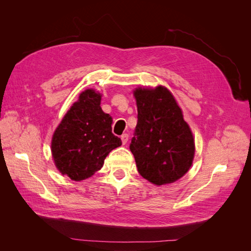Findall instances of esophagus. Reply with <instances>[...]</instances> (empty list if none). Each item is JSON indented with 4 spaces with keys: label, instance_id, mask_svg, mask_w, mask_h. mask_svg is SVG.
<instances>
[{
    "label": "esophagus",
    "instance_id": "esophagus-1",
    "mask_svg": "<svg viewBox=\"0 0 251 251\" xmlns=\"http://www.w3.org/2000/svg\"><path fill=\"white\" fill-rule=\"evenodd\" d=\"M128 140V135L127 134H123L121 135V141H123V144H126Z\"/></svg>",
    "mask_w": 251,
    "mask_h": 251
}]
</instances>
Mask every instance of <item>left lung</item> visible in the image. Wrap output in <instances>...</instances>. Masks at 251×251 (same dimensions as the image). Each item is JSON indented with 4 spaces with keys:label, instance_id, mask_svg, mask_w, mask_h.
Returning <instances> with one entry per match:
<instances>
[{
    "label": "left lung",
    "instance_id": "1",
    "mask_svg": "<svg viewBox=\"0 0 251 251\" xmlns=\"http://www.w3.org/2000/svg\"><path fill=\"white\" fill-rule=\"evenodd\" d=\"M137 126L130 150L141 176L156 185L177 181L192 166L195 141L170 91L136 89Z\"/></svg>",
    "mask_w": 251,
    "mask_h": 251
}]
</instances>
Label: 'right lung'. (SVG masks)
Instances as JSON below:
<instances>
[{"label":"right lung","mask_w":251,"mask_h":251,"mask_svg":"<svg viewBox=\"0 0 251 251\" xmlns=\"http://www.w3.org/2000/svg\"><path fill=\"white\" fill-rule=\"evenodd\" d=\"M101 95L88 89L67 112L52 137L51 151L58 171L74 181L102 168L110 151L121 146L112 133V117L100 108Z\"/></svg>","instance_id":"1"}]
</instances>
